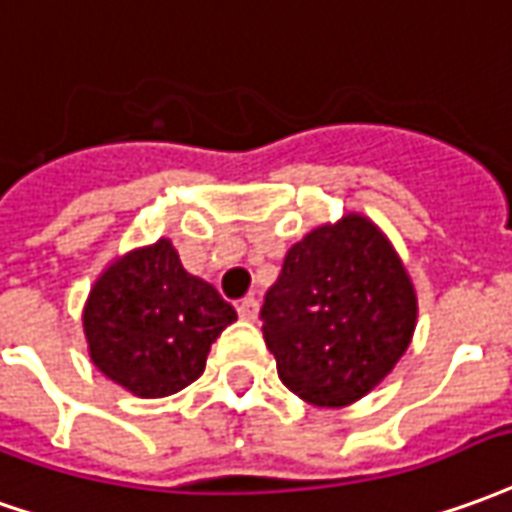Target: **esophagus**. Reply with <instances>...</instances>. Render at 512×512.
Returning a JSON list of instances; mask_svg holds the SVG:
<instances>
[{
  "mask_svg": "<svg viewBox=\"0 0 512 512\" xmlns=\"http://www.w3.org/2000/svg\"><path fill=\"white\" fill-rule=\"evenodd\" d=\"M238 316L241 318H246V321H255L257 318V299L255 296H246V299H241V302H238Z\"/></svg>",
  "mask_w": 512,
  "mask_h": 512,
  "instance_id": "obj_1",
  "label": "esophagus"
}]
</instances>
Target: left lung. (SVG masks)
<instances>
[{"label": "left lung", "mask_w": 512, "mask_h": 512, "mask_svg": "<svg viewBox=\"0 0 512 512\" xmlns=\"http://www.w3.org/2000/svg\"><path fill=\"white\" fill-rule=\"evenodd\" d=\"M416 310L388 238L352 213L288 249L260 321L282 385L310 405L343 407L391 374L410 346Z\"/></svg>", "instance_id": "obj_1"}]
</instances>
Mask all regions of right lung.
Segmentation results:
<instances>
[{"instance_id": "1", "label": "right lung", "mask_w": 512, "mask_h": 512, "mask_svg": "<svg viewBox=\"0 0 512 512\" xmlns=\"http://www.w3.org/2000/svg\"><path fill=\"white\" fill-rule=\"evenodd\" d=\"M210 282L188 274L166 238L116 260L96 280L82 327L96 368L155 399L202 377L207 352L235 321Z\"/></svg>"}]
</instances>
